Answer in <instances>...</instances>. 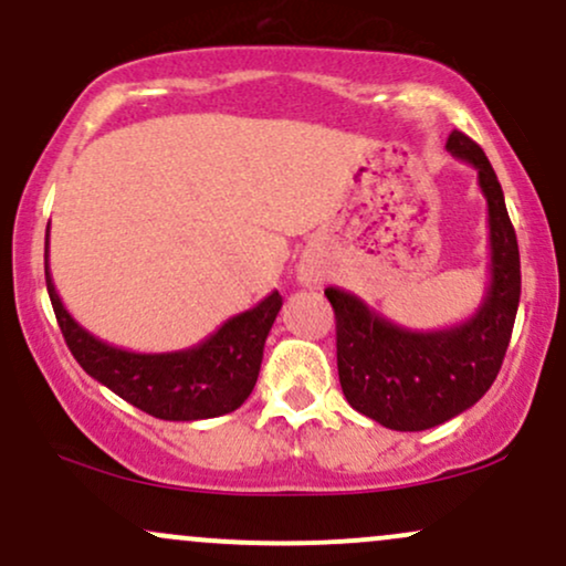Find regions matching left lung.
<instances>
[{"label": "left lung", "mask_w": 566, "mask_h": 566, "mask_svg": "<svg viewBox=\"0 0 566 566\" xmlns=\"http://www.w3.org/2000/svg\"><path fill=\"white\" fill-rule=\"evenodd\" d=\"M446 150L478 171L489 209V287L478 312L443 331H406L346 290L327 287L338 378L354 411L400 432H421L475 406L494 384L521 297L518 241L496 174L481 147L451 132Z\"/></svg>", "instance_id": "obj_1"}]
</instances>
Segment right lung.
<instances>
[{"label": "right lung", "instance_id": "right-lung-1", "mask_svg": "<svg viewBox=\"0 0 566 566\" xmlns=\"http://www.w3.org/2000/svg\"><path fill=\"white\" fill-rule=\"evenodd\" d=\"M51 222L45 233V282L66 346L85 374L139 411L164 421H198L231 413L252 395L263 346L282 295L273 290L258 306L231 316L201 344L179 352H128L85 331L61 303L48 265Z\"/></svg>", "mask_w": 566, "mask_h": 566}]
</instances>
